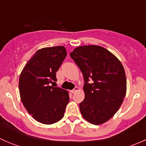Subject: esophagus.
Segmentation results:
<instances>
[{
    "instance_id": "esophagus-1",
    "label": "esophagus",
    "mask_w": 146,
    "mask_h": 146,
    "mask_svg": "<svg viewBox=\"0 0 146 146\" xmlns=\"http://www.w3.org/2000/svg\"><path fill=\"white\" fill-rule=\"evenodd\" d=\"M78 90V87H76V88H75L73 90H72L70 91V92H71L72 93H75V92H77Z\"/></svg>"
}]
</instances>
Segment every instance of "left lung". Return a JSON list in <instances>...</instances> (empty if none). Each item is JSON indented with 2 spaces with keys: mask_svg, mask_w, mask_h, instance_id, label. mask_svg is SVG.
Returning a JSON list of instances; mask_svg holds the SVG:
<instances>
[{
  "mask_svg": "<svg viewBox=\"0 0 146 146\" xmlns=\"http://www.w3.org/2000/svg\"><path fill=\"white\" fill-rule=\"evenodd\" d=\"M70 56L85 81V99L79 104L82 117L95 125L107 121L118 111L126 95V78L121 63L97 45L78 46Z\"/></svg>",
  "mask_w": 146,
  "mask_h": 146,
  "instance_id": "obj_1",
  "label": "left lung"
}]
</instances>
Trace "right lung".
Instances as JSON below:
<instances>
[{"label":"right lung","instance_id":"right-lung-1","mask_svg":"<svg viewBox=\"0 0 146 146\" xmlns=\"http://www.w3.org/2000/svg\"><path fill=\"white\" fill-rule=\"evenodd\" d=\"M67 55L63 46L39 49L22 70L19 79L23 105L32 117L44 124L56 123L64 117L68 103L67 90L51 86Z\"/></svg>","mask_w":146,"mask_h":146}]
</instances>
